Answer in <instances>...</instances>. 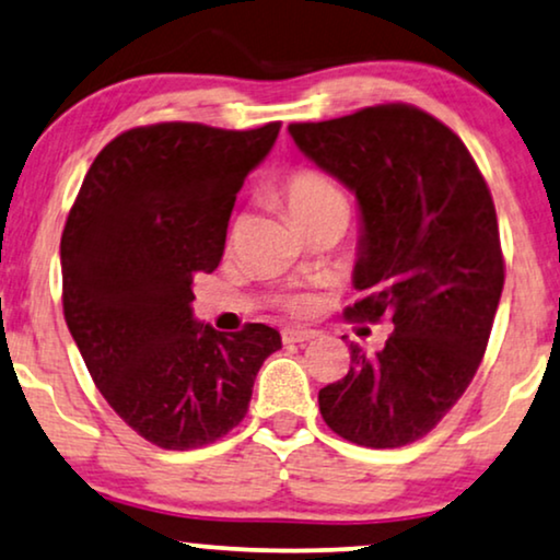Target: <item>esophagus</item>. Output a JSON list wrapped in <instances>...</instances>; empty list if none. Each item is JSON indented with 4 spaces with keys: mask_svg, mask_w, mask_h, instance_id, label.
Listing matches in <instances>:
<instances>
[{
    "mask_svg": "<svg viewBox=\"0 0 560 560\" xmlns=\"http://www.w3.org/2000/svg\"><path fill=\"white\" fill-rule=\"evenodd\" d=\"M317 336V330L313 328H284L281 330V341L284 343H304V341H313Z\"/></svg>",
    "mask_w": 560,
    "mask_h": 560,
    "instance_id": "34e87169",
    "label": "esophagus"
}]
</instances>
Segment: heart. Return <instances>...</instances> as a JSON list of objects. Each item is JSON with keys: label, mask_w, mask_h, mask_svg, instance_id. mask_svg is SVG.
<instances>
[{"label": "heart", "mask_w": 560, "mask_h": 560, "mask_svg": "<svg viewBox=\"0 0 560 560\" xmlns=\"http://www.w3.org/2000/svg\"><path fill=\"white\" fill-rule=\"evenodd\" d=\"M276 198L294 224L332 214V211H349L343 190L328 175L317 173L313 167H296L287 173V178L276 188ZM292 307H296L294 302Z\"/></svg>", "instance_id": "heart-1"}]
</instances>
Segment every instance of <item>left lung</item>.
Wrapping results in <instances>:
<instances>
[{"instance_id": "left-lung-1", "label": "left lung", "mask_w": 560, "mask_h": 560, "mask_svg": "<svg viewBox=\"0 0 560 560\" xmlns=\"http://www.w3.org/2000/svg\"><path fill=\"white\" fill-rule=\"evenodd\" d=\"M289 133L362 211L353 287L364 296L343 315L393 323L382 351L349 346L346 377L317 393L323 421L362 447H402L447 416L486 353L504 289L491 190L463 139L408 103Z\"/></svg>"}]
</instances>
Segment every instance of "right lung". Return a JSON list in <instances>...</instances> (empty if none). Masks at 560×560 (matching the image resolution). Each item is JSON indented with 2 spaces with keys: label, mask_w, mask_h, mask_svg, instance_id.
Returning <instances> with one entry per match:
<instances>
[{
  "label": "right lung",
  "mask_w": 560,
  "mask_h": 560,
  "mask_svg": "<svg viewBox=\"0 0 560 560\" xmlns=\"http://www.w3.org/2000/svg\"><path fill=\"white\" fill-rule=\"evenodd\" d=\"M281 124L228 131L137 126L84 175L61 235V302L90 377L162 450L217 442L245 419L279 330L219 332L190 310L194 276L219 266L237 190Z\"/></svg>",
  "instance_id": "right-lung-1"
}]
</instances>
